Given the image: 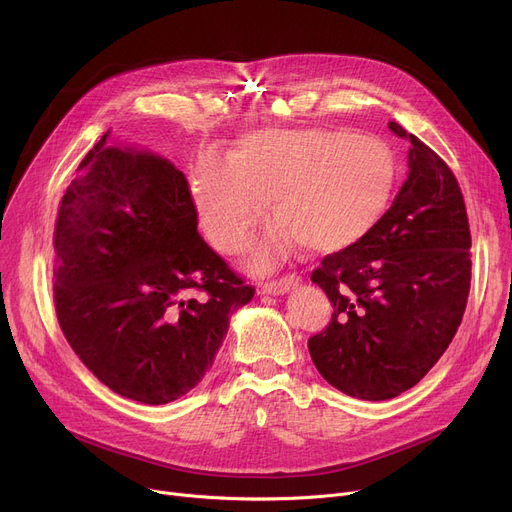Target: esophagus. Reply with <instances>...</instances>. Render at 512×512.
Returning <instances> with one entry per match:
<instances>
[{
  "label": "esophagus",
  "instance_id": "obj_1",
  "mask_svg": "<svg viewBox=\"0 0 512 512\" xmlns=\"http://www.w3.org/2000/svg\"><path fill=\"white\" fill-rule=\"evenodd\" d=\"M299 280H301V278H299L297 274H286V276H280V278H276V280L263 282V284H261V290H263L265 294H284V292H288L292 286H297Z\"/></svg>",
  "mask_w": 512,
  "mask_h": 512
}]
</instances>
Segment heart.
Here are the masks:
<instances>
[{"mask_svg": "<svg viewBox=\"0 0 512 512\" xmlns=\"http://www.w3.org/2000/svg\"><path fill=\"white\" fill-rule=\"evenodd\" d=\"M396 159L390 147L353 130L267 128L242 139L232 157L205 155L193 176L199 222L215 249L238 253L274 195L280 220L257 263L290 242L340 253L363 242L390 209Z\"/></svg>", "mask_w": 512, "mask_h": 512, "instance_id": "b5f03b06", "label": "heart"}]
</instances>
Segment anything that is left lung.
Here are the masks:
<instances>
[{"label":"left lung","instance_id":"left-lung-1","mask_svg":"<svg viewBox=\"0 0 512 512\" xmlns=\"http://www.w3.org/2000/svg\"><path fill=\"white\" fill-rule=\"evenodd\" d=\"M409 174L384 220L359 245L321 259L311 280L334 313L309 338L328 384L361 400L413 388L452 342L471 288V230L446 161L400 124Z\"/></svg>","mask_w":512,"mask_h":512}]
</instances>
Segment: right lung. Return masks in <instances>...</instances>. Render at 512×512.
Returning a JSON list of instances; mask_svg holds the SVG:
<instances>
[{
  "instance_id": "right-lung-1",
  "label": "right lung",
  "mask_w": 512,
  "mask_h": 512,
  "mask_svg": "<svg viewBox=\"0 0 512 512\" xmlns=\"http://www.w3.org/2000/svg\"><path fill=\"white\" fill-rule=\"evenodd\" d=\"M85 155L53 230V303L76 357L120 396L166 405L213 365L255 288L197 232L186 176L149 151Z\"/></svg>"
}]
</instances>
